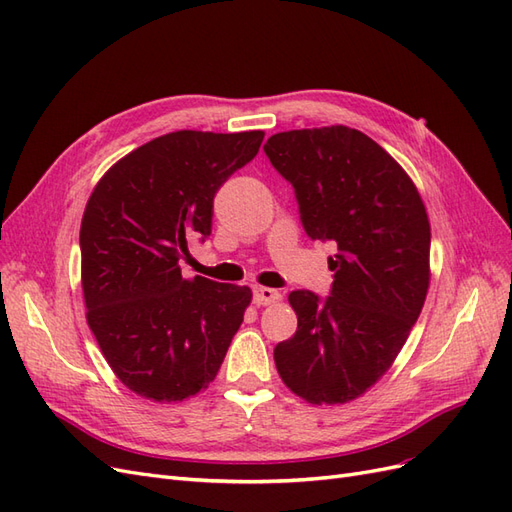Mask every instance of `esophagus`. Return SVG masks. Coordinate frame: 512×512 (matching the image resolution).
Listing matches in <instances>:
<instances>
[{
	"label": "esophagus",
	"mask_w": 512,
	"mask_h": 512,
	"mask_svg": "<svg viewBox=\"0 0 512 512\" xmlns=\"http://www.w3.org/2000/svg\"><path fill=\"white\" fill-rule=\"evenodd\" d=\"M282 294L273 290V288H267V286H258L254 288V303L256 305H271L275 301H280Z\"/></svg>",
	"instance_id": "1"
}]
</instances>
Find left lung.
I'll return each instance as SVG.
<instances>
[{
	"label": "left lung",
	"instance_id": "obj_1",
	"mask_svg": "<svg viewBox=\"0 0 512 512\" xmlns=\"http://www.w3.org/2000/svg\"><path fill=\"white\" fill-rule=\"evenodd\" d=\"M265 153L292 183L307 237L337 245L331 297L288 294L299 327L275 346V365L309 404H346L389 371L421 314L427 211L406 170L359 130L280 132Z\"/></svg>",
	"mask_w": 512,
	"mask_h": 512
}]
</instances>
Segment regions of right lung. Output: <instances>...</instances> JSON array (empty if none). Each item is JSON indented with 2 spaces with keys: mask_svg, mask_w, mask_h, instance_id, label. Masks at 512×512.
Segmentation results:
<instances>
[{
  "mask_svg": "<svg viewBox=\"0 0 512 512\" xmlns=\"http://www.w3.org/2000/svg\"><path fill=\"white\" fill-rule=\"evenodd\" d=\"M265 132L179 130L153 138L106 170L81 222L87 324L115 376L153 401H183L218 376L247 286L196 275L179 260L211 235L213 198L256 158Z\"/></svg>",
  "mask_w": 512,
  "mask_h": 512,
  "instance_id": "right-lung-1",
  "label": "right lung"
}]
</instances>
